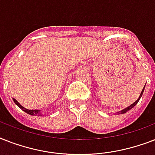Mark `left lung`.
<instances>
[{"label": "left lung", "mask_w": 155, "mask_h": 155, "mask_svg": "<svg viewBox=\"0 0 155 155\" xmlns=\"http://www.w3.org/2000/svg\"><path fill=\"white\" fill-rule=\"evenodd\" d=\"M144 89H145V86H144V87H143V90H142V91H141V94H140V95H139V99H137L136 101L134 102V103H133V104H130V106H128L127 107L124 108V109H123V110H120V111H119V114H124V113L127 112L128 110H130V109H132V108L134 107L135 106V105H136L137 104H138V102L139 101V99H140V98L142 97V95H143V91H144Z\"/></svg>", "instance_id": "1"}]
</instances>
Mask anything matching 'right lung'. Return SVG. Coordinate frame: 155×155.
I'll return each mask as SVG.
<instances>
[{
    "mask_svg": "<svg viewBox=\"0 0 155 155\" xmlns=\"http://www.w3.org/2000/svg\"><path fill=\"white\" fill-rule=\"evenodd\" d=\"M13 99V101H14L15 104H16L19 107L21 108V110H23V111H25V112L27 113V114H30V115H37V116H42L43 115L41 110H29V109H26V108L24 107L23 106H21V104H19L16 99Z\"/></svg>",
    "mask_w": 155,
    "mask_h": 155,
    "instance_id": "right-lung-1",
    "label": "right lung"
}]
</instances>
